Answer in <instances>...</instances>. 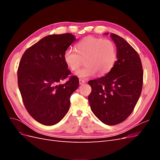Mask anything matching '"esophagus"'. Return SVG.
Returning <instances> with one entry per match:
<instances>
[{
	"mask_svg": "<svg viewBox=\"0 0 160 160\" xmlns=\"http://www.w3.org/2000/svg\"><path fill=\"white\" fill-rule=\"evenodd\" d=\"M79 84L80 85H82V84H83V83H85V81L83 80V79H79Z\"/></svg>",
	"mask_w": 160,
	"mask_h": 160,
	"instance_id": "1",
	"label": "esophagus"
}]
</instances>
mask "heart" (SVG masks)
Here are the masks:
<instances>
[{
    "mask_svg": "<svg viewBox=\"0 0 160 160\" xmlns=\"http://www.w3.org/2000/svg\"><path fill=\"white\" fill-rule=\"evenodd\" d=\"M76 51L67 49L63 55L66 65L72 71H77L84 60L85 65L77 72L76 75L82 79L107 74L112 68L116 59V47L113 41L101 38L88 37L75 46Z\"/></svg>",
    "mask_w": 160,
    "mask_h": 160,
    "instance_id": "heart-1",
    "label": "heart"
}]
</instances>
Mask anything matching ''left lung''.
I'll list each match as a JSON object with an SVG mask.
<instances>
[{
	"label": "left lung",
	"mask_w": 160,
	"mask_h": 160,
	"mask_svg": "<svg viewBox=\"0 0 160 160\" xmlns=\"http://www.w3.org/2000/svg\"><path fill=\"white\" fill-rule=\"evenodd\" d=\"M110 37L117 47V61L107 75L88 82L92 89L88 100L96 117L106 125H113L132 113L141 95L143 72L133 48L115 34Z\"/></svg>",
	"instance_id": "8db88e82"
}]
</instances>
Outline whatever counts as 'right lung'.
Returning <instances> with one entry per match:
<instances>
[{
    "label": "right lung",
    "mask_w": 160,
    "mask_h": 160,
    "mask_svg": "<svg viewBox=\"0 0 160 160\" xmlns=\"http://www.w3.org/2000/svg\"><path fill=\"white\" fill-rule=\"evenodd\" d=\"M76 39L71 33L43 37L27 49L19 62L18 85L23 103L31 117L45 125L59 123L69 111L70 97L79 79L71 76L63 55Z\"/></svg>",
    "instance_id": "right-lung-1"
}]
</instances>
